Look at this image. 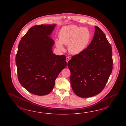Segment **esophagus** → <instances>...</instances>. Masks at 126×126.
Returning a JSON list of instances; mask_svg holds the SVG:
<instances>
[{
  "mask_svg": "<svg viewBox=\"0 0 126 126\" xmlns=\"http://www.w3.org/2000/svg\"><path fill=\"white\" fill-rule=\"evenodd\" d=\"M69 60H70V58H69V57H66V61L67 63L68 62Z\"/></svg>",
  "mask_w": 126,
  "mask_h": 126,
  "instance_id": "34e87169",
  "label": "esophagus"
}]
</instances>
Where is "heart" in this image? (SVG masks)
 Segmentation results:
<instances>
[{
	"instance_id": "1",
	"label": "heart",
	"mask_w": 126,
	"mask_h": 126,
	"mask_svg": "<svg viewBox=\"0 0 126 126\" xmlns=\"http://www.w3.org/2000/svg\"><path fill=\"white\" fill-rule=\"evenodd\" d=\"M59 37L60 41H55L56 46L59 49H64L62 44L68 45L69 52L77 54L82 52L88 45L91 33L86 28L70 25L61 28L59 33Z\"/></svg>"
}]
</instances>
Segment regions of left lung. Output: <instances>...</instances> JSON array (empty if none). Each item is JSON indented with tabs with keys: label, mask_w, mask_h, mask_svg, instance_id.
I'll return each instance as SVG.
<instances>
[{
	"label": "left lung",
	"mask_w": 126,
	"mask_h": 126,
	"mask_svg": "<svg viewBox=\"0 0 126 126\" xmlns=\"http://www.w3.org/2000/svg\"><path fill=\"white\" fill-rule=\"evenodd\" d=\"M95 28L94 37L86 49L72 56L67 63L73 91L83 98L102 92L113 69L111 45L103 31Z\"/></svg>",
	"instance_id": "8db88e82"
}]
</instances>
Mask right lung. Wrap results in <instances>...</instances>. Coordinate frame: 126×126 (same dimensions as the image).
Segmentation results:
<instances>
[{
    "instance_id": "add662e5",
    "label": "right lung",
    "mask_w": 126,
    "mask_h": 126,
    "mask_svg": "<svg viewBox=\"0 0 126 126\" xmlns=\"http://www.w3.org/2000/svg\"><path fill=\"white\" fill-rule=\"evenodd\" d=\"M55 24L31 27L20 40L16 56L19 82L31 93L47 95L59 74L66 66L64 55L53 54L54 42L50 36Z\"/></svg>"
}]
</instances>
